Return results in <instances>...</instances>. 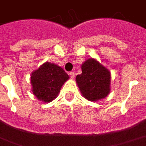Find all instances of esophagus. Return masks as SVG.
Segmentation results:
<instances>
[{
  "label": "esophagus",
  "mask_w": 146,
  "mask_h": 146,
  "mask_svg": "<svg viewBox=\"0 0 146 146\" xmlns=\"http://www.w3.org/2000/svg\"><path fill=\"white\" fill-rule=\"evenodd\" d=\"M69 75H70V76H71L72 79H74V78H75V74L74 71H71V72H69Z\"/></svg>",
  "instance_id": "34e87169"
}]
</instances>
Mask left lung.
<instances>
[{
	"mask_svg": "<svg viewBox=\"0 0 146 146\" xmlns=\"http://www.w3.org/2000/svg\"><path fill=\"white\" fill-rule=\"evenodd\" d=\"M76 83L84 98L97 101L110 93V73L94 59L87 60L82 65V74L76 76Z\"/></svg>",
	"mask_w": 146,
	"mask_h": 146,
	"instance_id": "obj_1",
	"label": "left lung"
}]
</instances>
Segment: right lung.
Instances as JSON below:
<instances>
[{"mask_svg":"<svg viewBox=\"0 0 146 146\" xmlns=\"http://www.w3.org/2000/svg\"><path fill=\"white\" fill-rule=\"evenodd\" d=\"M69 76L62 67L46 62L31 76L33 92L39 100L49 102L54 100Z\"/></svg>","mask_w":146,"mask_h":146,"instance_id":"add662e5","label":"right lung"}]
</instances>
